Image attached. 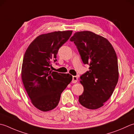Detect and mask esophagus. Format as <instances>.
<instances>
[{
  "instance_id": "1",
  "label": "esophagus",
  "mask_w": 134,
  "mask_h": 134,
  "mask_svg": "<svg viewBox=\"0 0 134 134\" xmlns=\"http://www.w3.org/2000/svg\"><path fill=\"white\" fill-rule=\"evenodd\" d=\"M78 81V77L77 76H73L72 77V83H76Z\"/></svg>"
}]
</instances>
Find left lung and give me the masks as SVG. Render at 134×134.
Here are the masks:
<instances>
[{
  "label": "left lung",
  "instance_id": "1",
  "mask_svg": "<svg viewBox=\"0 0 134 134\" xmlns=\"http://www.w3.org/2000/svg\"><path fill=\"white\" fill-rule=\"evenodd\" d=\"M70 41L83 64L90 65V70L80 77L83 92L80 103L88 109L100 108L111 96L119 80L116 52L107 39L91 31L75 32Z\"/></svg>",
  "mask_w": 134,
  "mask_h": 134
}]
</instances>
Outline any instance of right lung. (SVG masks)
Here are the masks:
<instances>
[{
	"label": "right lung",
	"instance_id": "1",
	"mask_svg": "<svg viewBox=\"0 0 134 134\" xmlns=\"http://www.w3.org/2000/svg\"><path fill=\"white\" fill-rule=\"evenodd\" d=\"M72 31H55L37 36L24 56L21 78L31 103L42 111L53 110L60 96L72 79L69 74L52 71L49 67L56 61L59 48L67 42Z\"/></svg>",
	"mask_w": 134,
	"mask_h": 134
}]
</instances>
